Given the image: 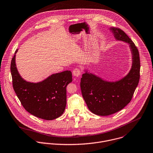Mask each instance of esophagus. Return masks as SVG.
<instances>
[{
  "label": "esophagus",
  "mask_w": 153,
  "mask_h": 153,
  "mask_svg": "<svg viewBox=\"0 0 153 153\" xmlns=\"http://www.w3.org/2000/svg\"><path fill=\"white\" fill-rule=\"evenodd\" d=\"M72 74H73V75H74V76H75V77H79V76L81 75V71L80 68H75V69L73 70Z\"/></svg>",
  "instance_id": "34e87169"
}]
</instances>
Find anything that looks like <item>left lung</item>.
<instances>
[{
	"label": "left lung",
	"instance_id": "left-lung-1",
	"mask_svg": "<svg viewBox=\"0 0 153 153\" xmlns=\"http://www.w3.org/2000/svg\"><path fill=\"white\" fill-rule=\"evenodd\" d=\"M114 37L129 44L133 63L129 74L122 79L109 82L87 72L82 74L80 87L89 110L99 116H108L123 109L131 101L140 77L139 51L132 40L121 29L111 27Z\"/></svg>",
	"mask_w": 153,
	"mask_h": 153
}]
</instances>
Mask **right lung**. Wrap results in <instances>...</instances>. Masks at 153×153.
Instances as JSON below:
<instances>
[{
	"instance_id": "obj_1",
	"label": "right lung",
	"mask_w": 153,
	"mask_h": 153,
	"mask_svg": "<svg viewBox=\"0 0 153 153\" xmlns=\"http://www.w3.org/2000/svg\"><path fill=\"white\" fill-rule=\"evenodd\" d=\"M10 63L13 90L24 108L31 114L45 120L60 116L66 105V86L72 81L70 71L53 74L39 83L24 80L15 65V54Z\"/></svg>"
}]
</instances>
